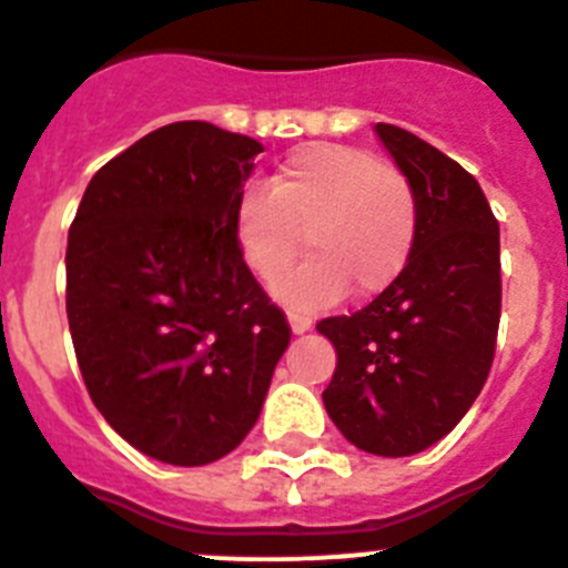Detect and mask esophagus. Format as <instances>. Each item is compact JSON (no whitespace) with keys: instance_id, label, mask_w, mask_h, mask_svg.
<instances>
[{"instance_id":"34e87169","label":"esophagus","mask_w":568,"mask_h":568,"mask_svg":"<svg viewBox=\"0 0 568 568\" xmlns=\"http://www.w3.org/2000/svg\"><path fill=\"white\" fill-rule=\"evenodd\" d=\"M287 318H290V327H293L295 335L307 333V329L313 327V318H310L307 313H298V310H290Z\"/></svg>"}]
</instances>
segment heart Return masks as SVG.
I'll return each instance as SVG.
<instances>
[{"mask_svg": "<svg viewBox=\"0 0 568 568\" xmlns=\"http://www.w3.org/2000/svg\"><path fill=\"white\" fill-rule=\"evenodd\" d=\"M235 235L261 281L287 273L304 250L313 258L278 281L275 295L315 310L353 290L384 293L404 273L420 230V202L409 175L355 144L310 142L295 148L270 179L235 202Z\"/></svg>", "mask_w": 568, "mask_h": 568, "instance_id": "1", "label": "heart"}]
</instances>
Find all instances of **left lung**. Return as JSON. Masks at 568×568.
Wrapping results in <instances>:
<instances>
[{
  "mask_svg": "<svg viewBox=\"0 0 568 568\" xmlns=\"http://www.w3.org/2000/svg\"><path fill=\"white\" fill-rule=\"evenodd\" d=\"M420 202L415 253L353 315L318 321L338 364L324 406L349 444L424 453L480 395L500 324V230L475 175L395 124H375Z\"/></svg>",
  "mask_w": 568,
  "mask_h": 568,
  "instance_id": "obj_1",
  "label": "left lung"
}]
</instances>
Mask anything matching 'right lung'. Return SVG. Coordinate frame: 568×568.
I'll return each instance as SVG.
<instances>
[{
	"instance_id": "obj_1",
	"label": "right lung",
	"mask_w": 568,
	"mask_h": 568,
	"mask_svg": "<svg viewBox=\"0 0 568 568\" xmlns=\"http://www.w3.org/2000/svg\"><path fill=\"white\" fill-rule=\"evenodd\" d=\"M261 144L173 122L110 159L68 235V324L84 386L115 433L173 466L233 453L290 344L235 235Z\"/></svg>"
}]
</instances>
